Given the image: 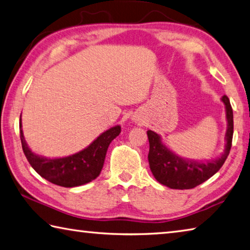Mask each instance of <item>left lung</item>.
Listing matches in <instances>:
<instances>
[{
	"mask_svg": "<svg viewBox=\"0 0 250 250\" xmlns=\"http://www.w3.org/2000/svg\"><path fill=\"white\" fill-rule=\"evenodd\" d=\"M225 106L226 131L224 149L213 160H191L177 155L163 142L162 137L152 130L147 131L149 143L148 164L158 183L171 189H191L216 174L229 154L233 139V110L228 96L221 98Z\"/></svg>",
	"mask_w": 250,
	"mask_h": 250,
	"instance_id": "obj_1",
	"label": "left lung"
}]
</instances>
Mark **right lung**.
Masks as SVG:
<instances>
[{
    "label": "right lung",
    "mask_w": 250,
    "mask_h": 250,
    "mask_svg": "<svg viewBox=\"0 0 250 250\" xmlns=\"http://www.w3.org/2000/svg\"><path fill=\"white\" fill-rule=\"evenodd\" d=\"M21 147L31 167L50 183L72 188L96 179L103 169L106 153L111 141L121 132V126L115 125L106 130L82 151L62 157H47L31 151L27 144L20 119Z\"/></svg>",
    "instance_id": "obj_1"
}]
</instances>
